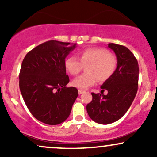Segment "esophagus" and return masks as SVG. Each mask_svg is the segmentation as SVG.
<instances>
[{
    "instance_id": "esophagus-1",
    "label": "esophagus",
    "mask_w": 157,
    "mask_h": 157,
    "mask_svg": "<svg viewBox=\"0 0 157 157\" xmlns=\"http://www.w3.org/2000/svg\"><path fill=\"white\" fill-rule=\"evenodd\" d=\"M83 93H84V91H82V90H80V89L78 90L79 94H83Z\"/></svg>"
}]
</instances>
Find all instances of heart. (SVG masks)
<instances>
[{
	"label": "heart",
	"mask_w": 157,
	"mask_h": 157,
	"mask_svg": "<svg viewBox=\"0 0 157 157\" xmlns=\"http://www.w3.org/2000/svg\"><path fill=\"white\" fill-rule=\"evenodd\" d=\"M78 58L68 57L65 60V68L71 75L76 76L86 67L88 74L73 80L72 86L80 89H87L96 83L108 80L116 70L117 61L115 56L104 48H86L79 52Z\"/></svg>",
	"instance_id": "obj_1"
}]
</instances>
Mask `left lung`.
Segmentation results:
<instances>
[{
	"instance_id": "obj_1",
	"label": "left lung",
	"mask_w": 157,
	"mask_h": 157,
	"mask_svg": "<svg viewBox=\"0 0 157 157\" xmlns=\"http://www.w3.org/2000/svg\"><path fill=\"white\" fill-rule=\"evenodd\" d=\"M108 47L115 53L117 66L114 73L101 86V93H91L92 100L86 105L90 118L102 125L117 121L124 116L137 92L138 62L133 53L121 45L109 44Z\"/></svg>"
}]
</instances>
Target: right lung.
Wrapping results in <instances>:
<instances>
[{
  "label": "right lung",
  "instance_id": "add662e5",
  "mask_svg": "<svg viewBox=\"0 0 157 157\" xmlns=\"http://www.w3.org/2000/svg\"><path fill=\"white\" fill-rule=\"evenodd\" d=\"M76 44L49 40L36 46L23 59L19 86L25 103L39 121L58 125L69 116L78 96L75 87H66L65 60Z\"/></svg>",
  "mask_w": 157,
  "mask_h": 157
}]
</instances>
